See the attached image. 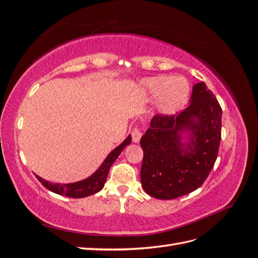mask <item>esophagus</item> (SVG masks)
Wrapping results in <instances>:
<instances>
[{"label": "esophagus", "instance_id": "esophagus-1", "mask_svg": "<svg viewBox=\"0 0 258 258\" xmlns=\"http://www.w3.org/2000/svg\"><path fill=\"white\" fill-rule=\"evenodd\" d=\"M131 135H132V141H134L135 143H139L140 140H141V137H142V131L139 128H135Z\"/></svg>", "mask_w": 258, "mask_h": 258}]
</instances>
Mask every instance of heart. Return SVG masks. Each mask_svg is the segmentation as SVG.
I'll list each match as a JSON object with an SVG mask.
<instances>
[{
  "label": "heart",
  "mask_w": 258,
  "mask_h": 258,
  "mask_svg": "<svg viewBox=\"0 0 258 258\" xmlns=\"http://www.w3.org/2000/svg\"><path fill=\"white\" fill-rule=\"evenodd\" d=\"M142 85L153 98H158L159 111L162 115H176L188 103L190 85L184 76L150 77L144 80Z\"/></svg>",
  "instance_id": "1"
}]
</instances>
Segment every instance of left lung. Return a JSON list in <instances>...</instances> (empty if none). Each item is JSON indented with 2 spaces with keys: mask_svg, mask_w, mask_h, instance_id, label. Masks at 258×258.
I'll return each mask as SVG.
<instances>
[{
  "mask_svg": "<svg viewBox=\"0 0 258 258\" xmlns=\"http://www.w3.org/2000/svg\"><path fill=\"white\" fill-rule=\"evenodd\" d=\"M221 136L222 107L207 85L197 83L189 105L177 115H155L140 141L145 192L169 200L199 188L214 167Z\"/></svg>",
  "mask_w": 258,
  "mask_h": 258,
  "instance_id": "obj_1",
  "label": "left lung"
}]
</instances>
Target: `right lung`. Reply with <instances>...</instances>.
Instances as JSON below:
<instances>
[{"label": "right lung", "instance_id": "right-lung-1", "mask_svg": "<svg viewBox=\"0 0 258 258\" xmlns=\"http://www.w3.org/2000/svg\"><path fill=\"white\" fill-rule=\"evenodd\" d=\"M131 143V136L129 135L124 141L117 146L116 148L107 155L105 160L102 162V165L96 171L95 173L90 175L89 177L83 179L80 182L70 183V184H58V183H50L46 179L36 175L37 179L42 183L44 187H46L48 190L61 195V196H66L70 198H84L90 196V195L96 194L103 188V186L106 182L108 171H110L111 166L113 162L117 159V157L120 155L122 150L127 145Z\"/></svg>", "mask_w": 258, "mask_h": 258}]
</instances>
